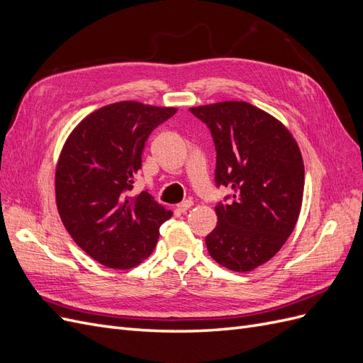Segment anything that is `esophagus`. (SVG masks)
<instances>
[{
    "mask_svg": "<svg viewBox=\"0 0 363 363\" xmlns=\"http://www.w3.org/2000/svg\"><path fill=\"white\" fill-rule=\"evenodd\" d=\"M194 206V203L191 201V200H186V201H183V203H180V204H177V211L180 212V213H186L189 211V208Z\"/></svg>",
    "mask_w": 363,
    "mask_h": 363,
    "instance_id": "34e87169",
    "label": "esophagus"
}]
</instances>
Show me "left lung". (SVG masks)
I'll return each instance as SVG.
<instances>
[{
  "instance_id": "8db88e82",
  "label": "left lung",
  "mask_w": 363,
  "mask_h": 363,
  "mask_svg": "<svg viewBox=\"0 0 363 363\" xmlns=\"http://www.w3.org/2000/svg\"><path fill=\"white\" fill-rule=\"evenodd\" d=\"M189 111L212 133L216 186L233 191L232 203L215 206L218 224L206 236L208 255L232 271H252L277 255L298 221L301 151L279 119L250 103L223 101Z\"/></svg>"
}]
</instances>
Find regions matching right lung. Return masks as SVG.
Wrapping results in <instances>:
<instances>
[{
    "label": "right lung",
    "mask_w": 363,
    "mask_h": 363,
    "mask_svg": "<svg viewBox=\"0 0 363 363\" xmlns=\"http://www.w3.org/2000/svg\"><path fill=\"white\" fill-rule=\"evenodd\" d=\"M177 108L138 101L104 106L77 125L60 151L56 203L65 228L108 268L128 269L155 250L172 216L147 192L130 195L151 131Z\"/></svg>",
    "instance_id": "obj_1"
}]
</instances>
